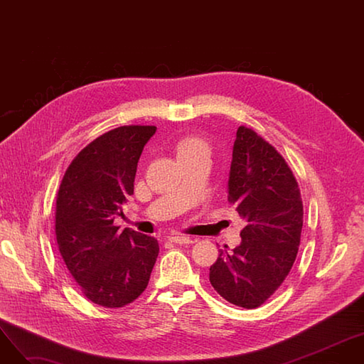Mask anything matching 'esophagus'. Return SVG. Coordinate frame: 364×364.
Instances as JSON below:
<instances>
[{
	"instance_id": "obj_1",
	"label": "esophagus",
	"mask_w": 364,
	"mask_h": 364,
	"mask_svg": "<svg viewBox=\"0 0 364 364\" xmlns=\"http://www.w3.org/2000/svg\"><path fill=\"white\" fill-rule=\"evenodd\" d=\"M169 240L174 242V243H178V245H190V243H193L192 237L184 236V235H171Z\"/></svg>"
}]
</instances>
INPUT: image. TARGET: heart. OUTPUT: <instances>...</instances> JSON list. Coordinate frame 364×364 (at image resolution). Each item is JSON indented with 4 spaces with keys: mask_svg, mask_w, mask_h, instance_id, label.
<instances>
[{
    "mask_svg": "<svg viewBox=\"0 0 364 364\" xmlns=\"http://www.w3.org/2000/svg\"><path fill=\"white\" fill-rule=\"evenodd\" d=\"M198 151H208V144L199 137H193V136L184 137L177 144V156L178 158L193 155V153H198Z\"/></svg>",
    "mask_w": 364,
    "mask_h": 364,
    "instance_id": "heart-1",
    "label": "heart"
}]
</instances>
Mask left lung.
<instances>
[{
    "mask_svg": "<svg viewBox=\"0 0 364 364\" xmlns=\"http://www.w3.org/2000/svg\"><path fill=\"white\" fill-rule=\"evenodd\" d=\"M227 192L246 225L239 246L232 252L220 250L209 282L228 302L257 309L295 262L304 217L301 193L280 153L246 127L236 132Z\"/></svg>",
    "mask_w": 364,
    "mask_h": 364,
    "instance_id": "obj_1",
    "label": "left lung"
}]
</instances>
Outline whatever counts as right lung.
<instances>
[{"label": "right lung", "instance_id": "1", "mask_svg": "<svg viewBox=\"0 0 364 364\" xmlns=\"http://www.w3.org/2000/svg\"><path fill=\"white\" fill-rule=\"evenodd\" d=\"M151 125H125L84 147L65 172L55 200V239L69 273L94 304L118 309L147 288L159 254L155 237L113 224L134 193Z\"/></svg>", "mask_w": 364, "mask_h": 364}]
</instances>
